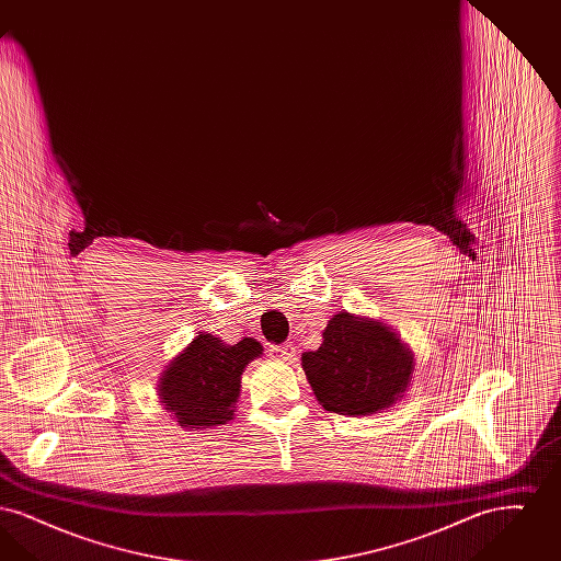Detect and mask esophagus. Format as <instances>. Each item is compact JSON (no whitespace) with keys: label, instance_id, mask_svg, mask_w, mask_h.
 Segmentation results:
<instances>
[{"label":"esophagus","instance_id":"1","mask_svg":"<svg viewBox=\"0 0 561 561\" xmlns=\"http://www.w3.org/2000/svg\"><path fill=\"white\" fill-rule=\"evenodd\" d=\"M271 355H273L275 359H279V362H288V364H293L294 359H296V348H294L293 345L273 347L271 348Z\"/></svg>","mask_w":561,"mask_h":561}]
</instances>
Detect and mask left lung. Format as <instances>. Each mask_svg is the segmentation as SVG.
<instances>
[{
  "label": "left lung",
  "instance_id": "obj_1",
  "mask_svg": "<svg viewBox=\"0 0 561 561\" xmlns=\"http://www.w3.org/2000/svg\"><path fill=\"white\" fill-rule=\"evenodd\" d=\"M305 376L328 412L370 416L403 400L414 353L400 334L368 316L339 311L321 332V347L300 357Z\"/></svg>",
  "mask_w": 561,
  "mask_h": 561
}]
</instances>
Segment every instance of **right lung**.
<instances>
[{
  "label": "right lung",
  "mask_w": 561,
  "mask_h": 561,
  "mask_svg": "<svg viewBox=\"0 0 561 561\" xmlns=\"http://www.w3.org/2000/svg\"><path fill=\"white\" fill-rule=\"evenodd\" d=\"M261 355L263 345L256 339L227 345L218 336L199 332L163 366L158 385L161 408L188 431L227 425L238 410L241 374Z\"/></svg>",
  "instance_id": "right-lung-1"
}]
</instances>
